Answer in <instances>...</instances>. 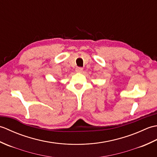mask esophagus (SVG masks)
Listing matches in <instances>:
<instances>
[{
    "label": "esophagus",
    "mask_w": 157,
    "mask_h": 157,
    "mask_svg": "<svg viewBox=\"0 0 157 157\" xmlns=\"http://www.w3.org/2000/svg\"><path fill=\"white\" fill-rule=\"evenodd\" d=\"M75 71L77 73H82L83 71V69L82 67H77L75 69Z\"/></svg>",
    "instance_id": "34e87169"
}]
</instances>
